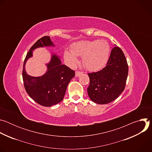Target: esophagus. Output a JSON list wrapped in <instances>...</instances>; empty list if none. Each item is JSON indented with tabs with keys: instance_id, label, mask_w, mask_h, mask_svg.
Returning <instances> with one entry per match:
<instances>
[{
	"instance_id": "1",
	"label": "esophagus",
	"mask_w": 152,
	"mask_h": 152,
	"mask_svg": "<svg viewBox=\"0 0 152 152\" xmlns=\"http://www.w3.org/2000/svg\"><path fill=\"white\" fill-rule=\"evenodd\" d=\"M82 73V72H80V71H76V73H75V76H76V77L79 76Z\"/></svg>"
}]
</instances>
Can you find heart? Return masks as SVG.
<instances>
[{
    "label": "heart",
    "mask_w": 152,
    "mask_h": 152,
    "mask_svg": "<svg viewBox=\"0 0 152 152\" xmlns=\"http://www.w3.org/2000/svg\"><path fill=\"white\" fill-rule=\"evenodd\" d=\"M110 48L104 40L80 41L74 43L71 51L64 52V57L71 65L77 62L76 56H82L83 66L90 71L102 69L110 57Z\"/></svg>",
    "instance_id": "obj_1"
}]
</instances>
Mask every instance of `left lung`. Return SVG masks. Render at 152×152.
Instances as JSON below:
<instances>
[{"label":"left lung","instance_id":"8db88e82","mask_svg":"<svg viewBox=\"0 0 152 152\" xmlns=\"http://www.w3.org/2000/svg\"><path fill=\"white\" fill-rule=\"evenodd\" d=\"M88 96L97 104H107L115 100L124 90L128 65L122 50L115 46L102 70L88 73Z\"/></svg>","mask_w":152,"mask_h":152}]
</instances>
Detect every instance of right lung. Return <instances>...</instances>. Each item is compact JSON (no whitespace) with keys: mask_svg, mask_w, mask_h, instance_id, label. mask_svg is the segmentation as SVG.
<instances>
[{"mask_svg":"<svg viewBox=\"0 0 152 152\" xmlns=\"http://www.w3.org/2000/svg\"><path fill=\"white\" fill-rule=\"evenodd\" d=\"M44 46H54L49 36L39 39L31 48L23 63L22 72L25 88L28 95L37 103L43 106H52L61 102L71 79L75 77L74 70L61 64L59 57L53 54L47 64V72L41 76L33 77L25 71L26 61L32 56V50Z\"/></svg>","mask_w":152,"mask_h":152,"instance_id":"obj_1","label":"right lung"}]
</instances>
